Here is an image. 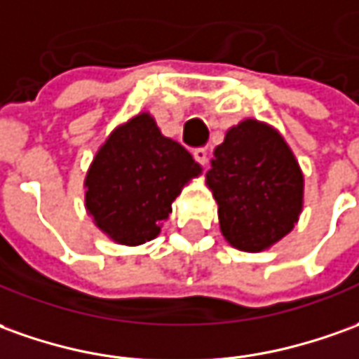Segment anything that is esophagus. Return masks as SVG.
Wrapping results in <instances>:
<instances>
[{
  "instance_id": "1",
  "label": "esophagus",
  "mask_w": 359,
  "mask_h": 359,
  "mask_svg": "<svg viewBox=\"0 0 359 359\" xmlns=\"http://www.w3.org/2000/svg\"><path fill=\"white\" fill-rule=\"evenodd\" d=\"M194 158L199 162V164L205 165L207 164V150H205V148H197V150L194 152Z\"/></svg>"
}]
</instances>
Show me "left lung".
I'll list each match as a JSON object with an SVG mask.
<instances>
[{"mask_svg":"<svg viewBox=\"0 0 359 359\" xmlns=\"http://www.w3.org/2000/svg\"><path fill=\"white\" fill-rule=\"evenodd\" d=\"M207 185L226 242L262 252L293 231L303 209V172L273 127L244 118L215 148Z\"/></svg>","mask_w":359,"mask_h":359,"instance_id":"8db88e82","label":"left lung"}]
</instances>
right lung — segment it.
<instances>
[{"instance_id": "right-lung-1", "label": "right lung", "mask_w": 359, "mask_h": 359, "mask_svg": "<svg viewBox=\"0 0 359 359\" xmlns=\"http://www.w3.org/2000/svg\"><path fill=\"white\" fill-rule=\"evenodd\" d=\"M199 174L191 154L138 113L97 150L83 182L86 209L111 241L138 246L160 234L174 199Z\"/></svg>"}]
</instances>
